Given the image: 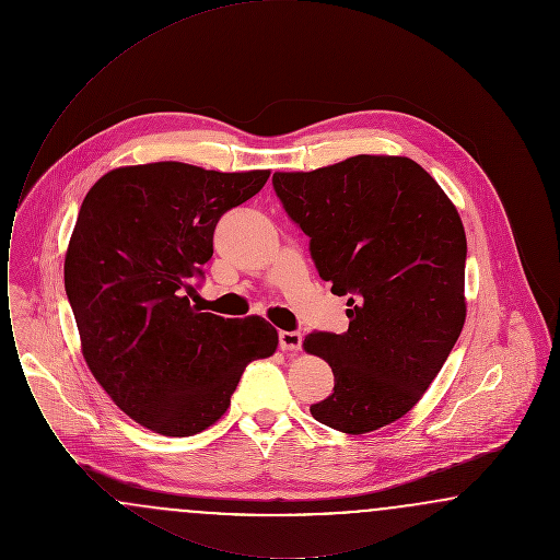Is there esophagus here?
<instances>
[{
	"instance_id": "esophagus-1",
	"label": "esophagus",
	"mask_w": 560,
	"mask_h": 560,
	"mask_svg": "<svg viewBox=\"0 0 560 560\" xmlns=\"http://www.w3.org/2000/svg\"><path fill=\"white\" fill-rule=\"evenodd\" d=\"M302 347V334L298 331H281L279 334V348L283 352H295Z\"/></svg>"
}]
</instances>
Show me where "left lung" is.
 Segmentation results:
<instances>
[{
    "label": "left lung",
    "instance_id": "8db88e82",
    "mask_svg": "<svg viewBox=\"0 0 560 560\" xmlns=\"http://www.w3.org/2000/svg\"><path fill=\"white\" fill-rule=\"evenodd\" d=\"M272 187L311 237L320 279L350 295L348 331L302 342L336 380L311 405L313 418L347 434L397 422L424 397L466 320L459 213L422 165L397 155L275 172Z\"/></svg>",
    "mask_w": 560,
    "mask_h": 560
}]
</instances>
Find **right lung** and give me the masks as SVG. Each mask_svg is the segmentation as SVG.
Here are the masks:
<instances>
[{
    "label": "right lung",
    "instance_id": "1",
    "mask_svg": "<svg viewBox=\"0 0 560 560\" xmlns=\"http://www.w3.org/2000/svg\"><path fill=\"white\" fill-rule=\"evenodd\" d=\"M268 176L158 161L115 167L88 190L65 290L90 372L136 424L163 436L212 427L245 365L275 354L279 336L267 319H222L190 302L220 215Z\"/></svg>",
    "mask_w": 560,
    "mask_h": 560
}]
</instances>
